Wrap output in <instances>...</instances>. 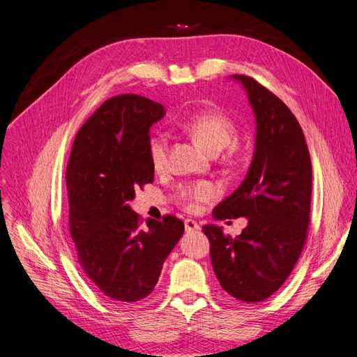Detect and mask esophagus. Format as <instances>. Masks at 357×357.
I'll use <instances>...</instances> for the list:
<instances>
[{
    "label": "esophagus",
    "instance_id": "obj_1",
    "mask_svg": "<svg viewBox=\"0 0 357 357\" xmlns=\"http://www.w3.org/2000/svg\"><path fill=\"white\" fill-rule=\"evenodd\" d=\"M185 229H186V232H197L199 229V223H197L195 220H192V219H186L185 220Z\"/></svg>",
    "mask_w": 357,
    "mask_h": 357
}]
</instances>
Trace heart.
Returning <instances> with one entry per match:
<instances>
[{
	"label": "heart",
	"mask_w": 357,
	"mask_h": 357,
	"mask_svg": "<svg viewBox=\"0 0 357 357\" xmlns=\"http://www.w3.org/2000/svg\"><path fill=\"white\" fill-rule=\"evenodd\" d=\"M176 125L183 131L190 134L199 142L210 153L215 155L228 147L226 160L232 162L236 158L238 147L234 142L236 135V125L229 116L219 110H198L183 114L176 121ZM147 153L150 164L156 169L162 171L168 164V138L165 134L156 132L149 138ZM215 195L214 188L207 181H199L195 185L183 188L180 197L183 205L188 210H195L201 202H207Z\"/></svg>",
	"instance_id": "heart-1"
}]
</instances>
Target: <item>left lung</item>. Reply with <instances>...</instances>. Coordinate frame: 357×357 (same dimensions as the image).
Returning <instances> with one entry per match:
<instances>
[{
	"mask_svg": "<svg viewBox=\"0 0 357 357\" xmlns=\"http://www.w3.org/2000/svg\"><path fill=\"white\" fill-rule=\"evenodd\" d=\"M243 84L256 117L250 168L240 188L213 210L215 220L245 218L232 238L205 225L214 274L225 291L244 302L271 296L286 282L307 240L311 207V159L304 132L289 107L248 75Z\"/></svg>",
	"mask_w": 357,
	"mask_h": 357,
	"instance_id": "obj_1",
	"label": "left lung"
}]
</instances>
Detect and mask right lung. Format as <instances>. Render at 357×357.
<instances>
[{
    "instance_id": "1",
    "label": "right lung",
    "mask_w": 357,
    "mask_h": 357,
    "mask_svg": "<svg viewBox=\"0 0 357 357\" xmlns=\"http://www.w3.org/2000/svg\"><path fill=\"white\" fill-rule=\"evenodd\" d=\"M164 105L125 93L107 100L75 135L67 167L70 234L84 274L116 304L152 294L165 259L185 232L174 215L139 218L135 189L153 181L147 143Z\"/></svg>"
}]
</instances>
